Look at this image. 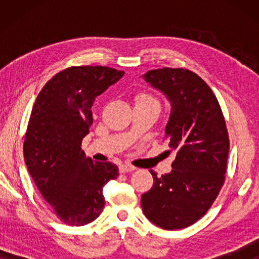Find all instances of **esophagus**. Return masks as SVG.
Instances as JSON below:
<instances>
[{
    "mask_svg": "<svg viewBox=\"0 0 259 259\" xmlns=\"http://www.w3.org/2000/svg\"><path fill=\"white\" fill-rule=\"evenodd\" d=\"M136 167L132 165H128V164H122L119 166V171L121 173H126V172H131V171H134Z\"/></svg>",
    "mask_w": 259,
    "mask_h": 259,
    "instance_id": "1",
    "label": "esophagus"
}]
</instances>
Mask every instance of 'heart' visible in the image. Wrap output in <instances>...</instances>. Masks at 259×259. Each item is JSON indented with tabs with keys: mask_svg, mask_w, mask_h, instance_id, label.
<instances>
[{
	"mask_svg": "<svg viewBox=\"0 0 259 259\" xmlns=\"http://www.w3.org/2000/svg\"><path fill=\"white\" fill-rule=\"evenodd\" d=\"M137 102H146V101H155L153 98L151 97L150 94H146V93H140L137 95Z\"/></svg>",
	"mask_w": 259,
	"mask_h": 259,
	"instance_id": "b5f03b06",
	"label": "heart"
}]
</instances>
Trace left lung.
<instances>
[{"label":"left lung","instance_id":"obj_1","mask_svg":"<svg viewBox=\"0 0 259 259\" xmlns=\"http://www.w3.org/2000/svg\"><path fill=\"white\" fill-rule=\"evenodd\" d=\"M145 81L171 101L164 140L177 152L172 171L141 196L148 221L165 230L192 225L212 206L225 182L230 148L224 115L213 92L184 68L148 70Z\"/></svg>","mask_w":259,"mask_h":259}]
</instances>
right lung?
<instances>
[{"label":"right lung","instance_id":"add662e5","mask_svg":"<svg viewBox=\"0 0 259 259\" xmlns=\"http://www.w3.org/2000/svg\"><path fill=\"white\" fill-rule=\"evenodd\" d=\"M125 72L104 66H72L55 74L38 93L23 144L35 185L60 221L86 225L105 206L102 187L119 176L115 164L87 158L81 143L93 123L95 98Z\"/></svg>","mask_w":259,"mask_h":259}]
</instances>
